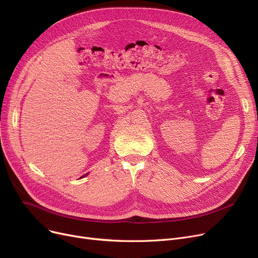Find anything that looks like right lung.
Segmentation results:
<instances>
[{
  "label": "right lung",
  "mask_w": 258,
  "mask_h": 258,
  "mask_svg": "<svg viewBox=\"0 0 258 258\" xmlns=\"http://www.w3.org/2000/svg\"><path fill=\"white\" fill-rule=\"evenodd\" d=\"M83 177H84V175H83Z\"/></svg>",
  "instance_id": "1"
}]
</instances>
